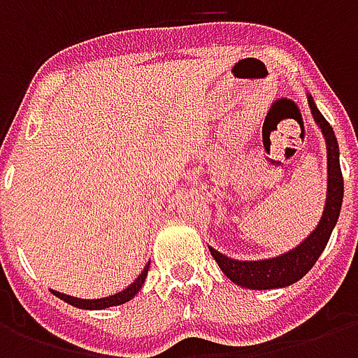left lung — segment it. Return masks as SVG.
<instances>
[{"instance_id":"obj_1","label":"left lung","mask_w":358,"mask_h":358,"mask_svg":"<svg viewBox=\"0 0 358 358\" xmlns=\"http://www.w3.org/2000/svg\"><path fill=\"white\" fill-rule=\"evenodd\" d=\"M307 101L313 118L326 140V155H328V189H326L322 217L318 220L315 230L301 243H297L289 251L270 257V259L238 261L232 257L222 255L220 251L209 245L210 255L215 257V261L224 272V276L241 287L278 289V287H287V285L299 282L301 278L315 266L318 257L322 255L324 248L328 245L331 232L338 224L339 210H341V203H343V176H341V166H339L338 138H336L330 122L318 110L310 94H307Z\"/></svg>"}]
</instances>
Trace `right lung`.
Returning a JSON list of instances; mask_svg holds the SVG:
<instances>
[{
    "label": "right lung",
    "instance_id": "obj_1",
    "mask_svg": "<svg viewBox=\"0 0 358 358\" xmlns=\"http://www.w3.org/2000/svg\"><path fill=\"white\" fill-rule=\"evenodd\" d=\"M148 270H149V263L145 264V268L141 270V274L136 280H134L132 284L124 287L122 292L115 293V295H109V297H101V299H78V297H73V295H66V293L55 292V289H51V293L59 297V299H63L69 305H73L76 308H84V310H103V308H109V307H117V305H124L130 299L136 297V293L140 292L141 285L145 282V278H148Z\"/></svg>",
    "mask_w": 358,
    "mask_h": 358
}]
</instances>
